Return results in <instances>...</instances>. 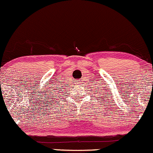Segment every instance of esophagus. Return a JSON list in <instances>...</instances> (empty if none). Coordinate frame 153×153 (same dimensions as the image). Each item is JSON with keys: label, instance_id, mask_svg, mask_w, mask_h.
Returning <instances> with one entry per match:
<instances>
[{"label": "esophagus", "instance_id": "34e87169", "mask_svg": "<svg viewBox=\"0 0 153 153\" xmlns=\"http://www.w3.org/2000/svg\"><path fill=\"white\" fill-rule=\"evenodd\" d=\"M75 81H76V83H80V80H75Z\"/></svg>", "mask_w": 153, "mask_h": 153}]
</instances>
